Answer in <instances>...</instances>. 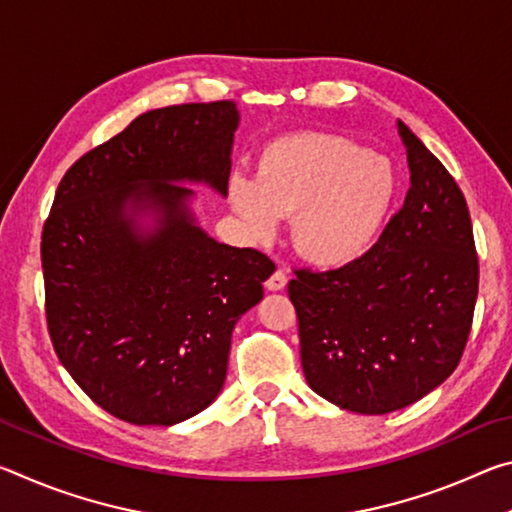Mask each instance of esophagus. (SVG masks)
Segmentation results:
<instances>
[{
    "instance_id": "34e87169",
    "label": "esophagus",
    "mask_w": 512,
    "mask_h": 512,
    "mask_svg": "<svg viewBox=\"0 0 512 512\" xmlns=\"http://www.w3.org/2000/svg\"><path fill=\"white\" fill-rule=\"evenodd\" d=\"M287 282H289L287 273H284L282 268H277V271L264 282V287H266L268 291H282L284 287H287Z\"/></svg>"
}]
</instances>
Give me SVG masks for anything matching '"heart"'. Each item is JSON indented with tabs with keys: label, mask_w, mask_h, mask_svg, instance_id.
I'll return each mask as SVG.
<instances>
[{
	"label": "heart",
	"mask_w": 512,
	"mask_h": 512,
	"mask_svg": "<svg viewBox=\"0 0 512 512\" xmlns=\"http://www.w3.org/2000/svg\"><path fill=\"white\" fill-rule=\"evenodd\" d=\"M397 173L388 158L327 133L277 137L257 176H232L230 203L248 235L266 241L291 216V244L307 262L339 268L375 244L393 210Z\"/></svg>",
	"instance_id": "obj_1"
}]
</instances>
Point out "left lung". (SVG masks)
Instances as JSON below:
<instances>
[{"label":"left lung","instance_id":"obj_1","mask_svg":"<svg viewBox=\"0 0 512 512\" xmlns=\"http://www.w3.org/2000/svg\"><path fill=\"white\" fill-rule=\"evenodd\" d=\"M411 187L366 255L289 282L311 391L345 411L384 415L456 370L470 336L479 257L456 180L397 121Z\"/></svg>","mask_w":512,"mask_h":512}]
</instances>
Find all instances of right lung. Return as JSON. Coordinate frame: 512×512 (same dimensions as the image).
I'll use <instances>...</instances> for the list:
<instances>
[{
    "label": "right lung",
    "mask_w": 512,
    "mask_h": 512,
    "mask_svg": "<svg viewBox=\"0 0 512 512\" xmlns=\"http://www.w3.org/2000/svg\"><path fill=\"white\" fill-rule=\"evenodd\" d=\"M237 126L235 101L149 110L58 185L40 244L49 336L83 393L124 422L171 427L207 409L232 329L275 271L189 210L185 183L228 194Z\"/></svg>",
    "instance_id": "add662e5"
}]
</instances>
